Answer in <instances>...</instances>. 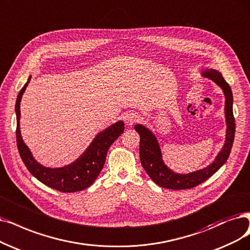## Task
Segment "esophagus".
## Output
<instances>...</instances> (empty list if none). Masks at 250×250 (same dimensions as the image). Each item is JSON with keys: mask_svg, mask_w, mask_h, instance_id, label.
<instances>
[{"mask_svg": "<svg viewBox=\"0 0 250 250\" xmlns=\"http://www.w3.org/2000/svg\"><path fill=\"white\" fill-rule=\"evenodd\" d=\"M124 121L129 125H132L133 123L138 121V116L134 113H127L124 116Z\"/></svg>", "mask_w": 250, "mask_h": 250, "instance_id": "1", "label": "esophagus"}]
</instances>
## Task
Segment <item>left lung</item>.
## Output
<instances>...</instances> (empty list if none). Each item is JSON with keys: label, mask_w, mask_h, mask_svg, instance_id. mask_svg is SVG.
Returning <instances> with one entry per match:
<instances>
[{"label": "left lung", "mask_w": 250, "mask_h": 250, "mask_svg": "<svg viewBox=\"0 0 250 250\" xmlns=\"http://www.w3.org/2000/svg\"><path fill=\"white\" fill-rule=\"evenodd\" d=\"M202 76L212 80L215 84L221 87L226 98V141L222 151L217 154L211 164L191 173H176L165 165L156 135L142 124H136L134 126L135 131H137L141 136L139 157H141L142 165L147 175L152 178V181L162 188L170 189H187L197 187L213 175L227 162L229 153H231L235 137V119L233 115V94L231 87L225 81L222 74L215 69L207 68L202 72Z\"/></svg>", "instance_id": "obj_1"}]
</instances>
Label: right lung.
Listing matches in <instances>:
<instances>
[{
  "label": "right lung",
  "instance_id": "right-lung-1",
  "mask_svg": "<svg viewBox=\"0 0 250 250\" xmlns=\"http://www.w3.org/2000/svg\"><path fill=\"white\" fill-rule=\"evenodd\" d=\"M31 78L32 77L29 76L27 82L19 91L15 104L17 122L16 142L18 152L28 171L44 185L63 193L82 191V189L90 187L101 173L109 146L124 132V122H116L112 126L104 129V131L99 132L86 148V151L72 164L59 168L45 167L33 157L32 152L29 151V148L23 142L21 127H19L21 97L27 84L31 81Z\"/></svg>",
  "mask_w": 250,
  "mask_h": 250
}]
</instances>
